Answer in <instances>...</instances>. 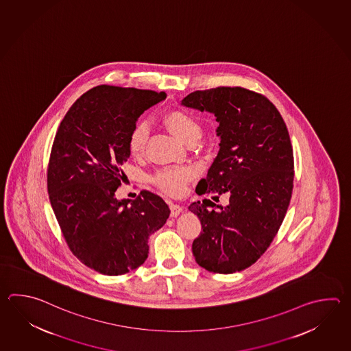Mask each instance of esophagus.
I'll use <instances>...</instances> for the list:
<instances>
[{
  "label": "esophagus",
  "mask_w": 351,
  "mask_h": 351,
  "mask_svg": "<svg viewBox=\"0 0 351 351\" xmlns=\"http://www.w3.org/2000/svg\"><path fill=\"white\" fill-rule=\"evenodd\" d=\"M170 210H171L172 217H176V216H179L182 213V208L180 205H176V204H171L170 205Z\"/></svg>",
  "instance_id": "obj_1"
}]
</instances>
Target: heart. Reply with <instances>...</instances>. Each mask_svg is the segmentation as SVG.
Wrapping results in <instances>:
<instances>
[{"mask_svg": "<svg viewBox=\"0 0 351 351\" xmlns=\"http://www.w3.org/2000/svg\"><path fill=\"white\" fill-rule=\"evenodd\" d=\"M165 126L173 136L184 143H196L201 137L202 126L196 114L186 110H172L164 116ZM149 128L145 122H138L129 136L130 152L134 156L143 155L147 143ZM193 178V172L187 169H166L158 172L154 182L158 189L171 196H179L185 191L186 184Z\"/></svg>", "mask_w": 351, "mask_h": 351, "instance_id": "heart-1", "label": "heart"}]
</instances>
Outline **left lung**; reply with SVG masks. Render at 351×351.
<instances>
[{"label": "left lung", "instance_id": "left-lung-1", "mask_svg": "<svg viewBox=\"0 0 351 351\" xmlns=\"http://www.w3.org/2000/svg\"><path fill=\"white\" fill-rule=\"evenodd\" d=\"M181 105L215 114L220 150L197 184L189 210L202 231L193 243L196 263L208 271L232 274L256 263L270 246L287 214L293 182V146L278 108L243 87H216L187 95Z\"/></svg>", "mask_w": 351, "mask_h": 351}]
</instances>
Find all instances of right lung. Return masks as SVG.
<instances>
[{
	"instance_id": "right-lung-1",
	"label": "right lung",
	"mask_w": 351,
	"mask_h": 351,
	"mask_svg": "<svg viewBox=\"0 0 351 351\" xmlns=\"http://www.w3.org/2000/svg\"><path fill=\"white\" fill-rule=\"evenodd\" d=\"M165 99L150 90L93 87L64 114L55 136L47 169L51 206L72 254L104 275L141 266L149 237L170 215L150 191L135 200L114 197L137 119Z\"/></svg>"
}]
</instances>
